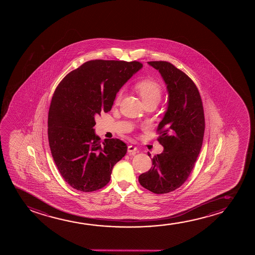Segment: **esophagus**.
Returning a JSON list of instances; mask_svg holds the SVG:
<instances>
[{
  "label": "esophagus",
  "mask_w": 255,
  "mask_h": 255,
  "mask_svg": "<svg viewBox=\"0 0 255 255\" xmlns=\"http://www.w3.org/2000/svg\"><path fill=\"white\" fill-rule=\"evenodd\" d=\"M136 150H137V148L136 146H133V145L128 146V152L129 153H135Z\"/></svg>",
  "instance_id": "esophagus-1"
}]
</instances>
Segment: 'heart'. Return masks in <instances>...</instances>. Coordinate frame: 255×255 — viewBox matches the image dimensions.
Instances as JSON below:
<instances>
[{
	"label": "heart",
	"instance_id": "b5f03b06",
	"mask_svg": "<svg viewBox=\"0 0 255 255\" xmlns=\"http://www.w3.org/2000/svg\"><path fill=\"white\" fill-rule=\"evenodd\" d=\"M135 88L144 104L150 102H155L158 104L160 101L163 94L162 87L160 84L153 79H143L139 81L136 83ZM122 98L123 91L120 90L116 96L115 105H119Z\"/></svg>",
	"mask_w": 255,
	"mask_h": 255
}]
</instances>
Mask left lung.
Segmentation results:
<instances>
[{
    "mask_svg": "<svg viewBox=\"0 0 255 255\" xmlns=\"http://www.w3.org/2000/svg\"><path fill=\"white\" fill-rule=\"evenodd\" d=\"M148 63L167 85L169 101L157 129L164 151L152 157L150 171L140 175L138 181L150 192L163 194L180 187L194 167L202 146L205 116L199 90L186 74L165 61Z\"/></svg>",
    "mask_w": 255,
    "mask_h": 255,
    "instance_id": "left-lung-1",
    "label": "left lung"
}]
</instances>
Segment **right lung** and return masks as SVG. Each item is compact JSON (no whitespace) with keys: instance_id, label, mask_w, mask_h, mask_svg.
<instances>
[{"instance_id":"add662e5","label":"right lung","mask_w":255,"mask_h":255,"mask_svg":"<svg viewBox=\"0 0 255 255\" xmlns=\"http://www.w3.org/2000/svg\"><path fill=\"white\" fill-rule=\"evenodd\" d=\"M142 67L136 61L91 60L56 87L48 137L57 169L72 188L85 192L103 188L113 166L125 157L126 143L119 138L101 141L95 134V117L112 110L117 93Z\"/></svg>"}]
</instances>
